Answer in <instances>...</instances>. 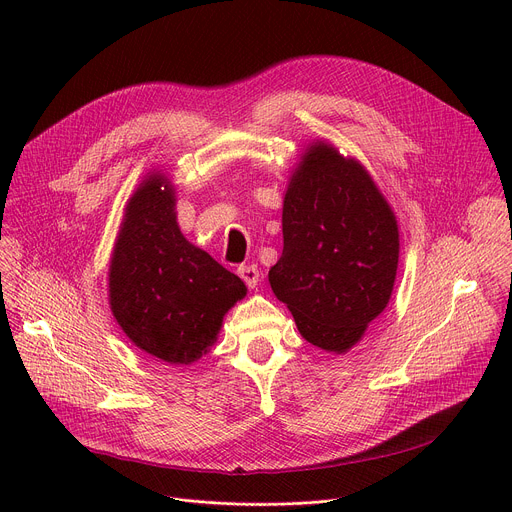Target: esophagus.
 <instances>
[{
    "label": "esophagus",
    "mask_w": 512,
    "mask_h": 512,
    "mask_svg": "<svg viewBox=\"0 0 512 512\" xmlns=\"http://www.w3.org/2000/svg\"><path fill=\"white\" fill-rule=\"evenodd\" d=\"M239 275L247 283V287H251V289H255L259 285V281H261L257 265H243V267H239Z\"/></svg>",
    "instance_id": "obj_1"
}]
</instances>
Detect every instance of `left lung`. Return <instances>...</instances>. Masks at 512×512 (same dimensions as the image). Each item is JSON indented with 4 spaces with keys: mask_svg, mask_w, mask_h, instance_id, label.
I'll return each instance as SVG.
<instances>
[{
    "mask_svg": "<svg viewBox=\"0 0 512 512\" xmlns=\"http://www.w3.org/2000/svg\"><path fill=\"white\" fill-rule=\"evenodd\" d=\"M281 227L273 294L310 344L348 352L393 294L399 225L391 204L356 158L314 139L291 170Z\"/></svg>",
    "mask_w": 512,
    "mask_h": 512,
    "instance_id": "1",
    "label": "left lung"
}]
</instances>
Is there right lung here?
<instances>
[{
  "instance_id": "1",
  "label": "right lung",
  "mask_w": 512,
  "mask_h": 512,
  "mask_svg": "<svg viewBox=\"0 0 512 512\" xmlns=\"http://www.w3.org/2000/svg\"><path fill=\"white\" fill-rule=\"evenodd\" d=\"M245 296L241 277L182 235L168 174H145L123 208L109 261V306L125 336L156 360L192 364Z\"/></svg>"
}]
</instances>
